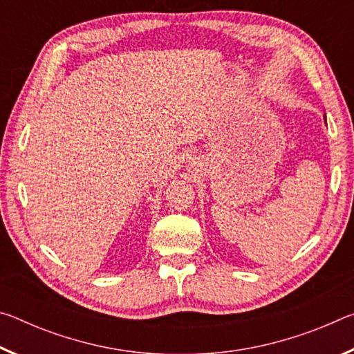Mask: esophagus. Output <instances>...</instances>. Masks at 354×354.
Segmentation results:
<instances>
[{
	"label": "esophagus",
	"instance_id": "1",
	"mask_svg": "<svg viewBox=\"0 0 354 354\" xmlns=\"http://www.w3.org/2000/svg\"><path fill=\"white\" fill-rule=\"evenodd\" d=\"M195 164H196V162H190V169H192V167H195Z\"/></svg>",
	"mask_w": 354,
	"mask_h": 354
}]
</instances>
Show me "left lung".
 I'll use <instances>...</instances> for the list:
<instances>
[{"label":"left lung","mask_w":354,"mask_h":354,"mask_svg":"<svg viewBox=\"0 0 354 354\" xmlns=\"http://www.w3.org/2000/svg\"><path fill=\"white\" fill-rule=\"evenodd\" d=\"M325 122H326V117H325Z\"/></svg>","instance_id":"1"}]
</instances>
